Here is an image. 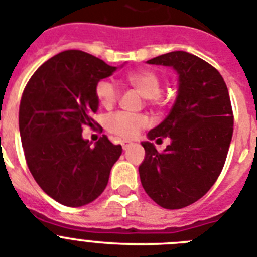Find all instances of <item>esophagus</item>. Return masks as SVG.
<instances>
[{
  "instance_id": "obj_1",
  "label": "esophagus",
  "mask_w": 257,
  "mask_h": 257,
  "mask_svg": "<svg viewBox=\"0 0 257 257\" xmlns=\"http://www.w3.org/2000/svg\"><path fill=\"white\" fill-rule=\"evenodd\" d=\"M132 145H133V144H131V142H126V141L121 142V146H122V149H124V150H128V149L131 148Z\"/></svg>"
}]
</instances>
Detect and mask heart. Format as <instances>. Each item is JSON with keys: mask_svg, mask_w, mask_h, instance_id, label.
I'll use <instances>...</instances> for the list:
<instances>
[{"mask_svg": "<svg viewBox=\"0 0 257 257\" xmlns=\"http://www.w3.org/2000/svg\"><path fill=\"white\" fill-rule=\"evenodd\" d=\"M125 82L136 91L141 94L145 102L152 107L158 108L163 104V96L161 94V75L152 69H141L131 72L125 75ZM95 96L99 104L109 109L117 103L120 98V90L108 79H100L95 85ZM149 125V120L141 113H126L117 112L105 118V128L109 133L118 139L132 140Z\"/></svg>", "mask_w": 257, "mask_h": 257, "instance_id": "b5f03b06", "label": "heart"}]
</instances>
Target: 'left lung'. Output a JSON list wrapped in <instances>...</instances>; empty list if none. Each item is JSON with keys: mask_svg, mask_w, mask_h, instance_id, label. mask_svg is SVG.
I'll return each mask as SVG.
<instances>
[{"mask_svg": "<svg viewBox=\"0 0 257 257\" xmlns=\"http://www.w3.org/2000/svg\"><path fill=\"white\" fill-rule=\"evenodd\" d=\"M148 62L175 69L179 91L169 116L148 133L150 140L169 137L171 144L158 152L152 142H142L140 179L159 206L182 209L205 195L223 169L234 131L230 95L218 70L188 52H170Z\"/></svg>", "mask_w": 257, "mask_h": 257, "instance_id": "8db88e82", "label": "left lung"}]
</instances>
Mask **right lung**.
<instances>
[{
  "label": "right lung",
  "mask_w": 257,
  "mask_h": 257,
  "mask_svg": "<svg viewBox=\"0 0 257 257\" xmlns=\"http://www.w3.org/2000/svg\"><path fill=\"white\" fill-rule=\"evenodd\" d=\"M116 70L86 52L70 49L38 68L23 90L19 132L30 172L39 187L65 206H83L102 195L121 145L107 136L95 146L82 139L98 111L95 85Z\"/></svg>",
  "instance_id": "obj_1"
}]
</instances>
